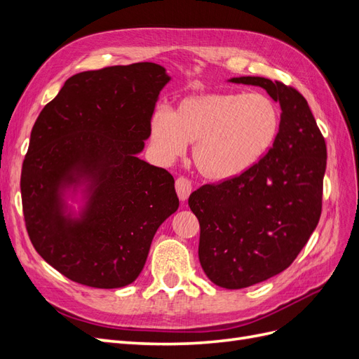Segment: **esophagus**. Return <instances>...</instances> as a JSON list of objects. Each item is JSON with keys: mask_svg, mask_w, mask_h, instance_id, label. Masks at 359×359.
Instances as JSON below:
<instances>
[{"mask_svg": "<svg viewBox=\"0 0 359 359\" xmlns=\"http://www.w3.org/2000/svg\"><path fill=\"white\" fill-rule=\"evenodd\" d=\"M191 181L186 177H180L175 180V190H177V194L178 198L181 201H187L190 193H191Z\"/></svg>", "mask_w": 359, "mask_h": 359, "instance_id": "34e87169", "label": "esophagus"}]
</instances>
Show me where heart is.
<instances>
[{"label":"heart","instance_id":"b5f03b06","mask_svg":"<svg viewBox=\"0 0 359 359\" xmlns=\"http://www.w3.org/2000/svg\"><path fill=\"white\" fill-rule=\"evenodd\" d=\"M281 112L265 94L205 93L184 97L170 114L151 118V140L165 160L193 145L194 166L214 181L235 178L255 168L274 147Z\"/></svg>","mask_w":359,"mask_h":359}]
</instances>
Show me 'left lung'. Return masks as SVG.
Masks as SVG:
<instances>
[{"label":"left lung","instance_id":"obj_1","mask_svg":"<svg viewBox=\"0 0 359 359\" xmlns=\"http://www.w3.org/2000/svg\"><path fill=\"white\" fill-rule=\"evenodd\" d=\"M281 106L274 147L255 168L194 190L190 210L201 226L199 260L214 285L243 289L285 271L322 212L327 144L304 95L283 82L241 76Z\"/></svg>","mask_w":359,"mask_h":359}]
</instances>
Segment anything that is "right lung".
Segmentation results:
<instances>
[{"instance_id": "right-lung-1", "label": "right lung", "mask_w": 359, "mask_h": 359, "mask_svg": "<svg viewBox=\"0 0 359 359\" xmlns=\"http://www.w3.org/2000/svg\"><path fill=\"white\" fill-rule=\"evenodd\" d=\"M166 70L136 62L66 81L31 130L20 173L22 210L37 253L76 283L123 287L142 271L151 241L178 210L170 173L137 158ZM92 182L81 221L62 214L59 191Z\"/></svg>"}]
</instances>
